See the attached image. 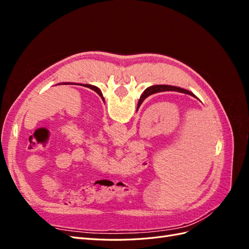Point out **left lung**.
Listing matches in <instances>:
<instances>
[{"instance_id": "1", "label": "left lung", "mask_w": 249, "mask_h": 249, "mask_svg": "<svg viewBox=\"0 0 249 249\" xmlns=\"http://www.w3.org/2000/svg\"><path fill=\"white\" fill-rule=\"evenodd\" d=\"M59 85H77V84H74V83H70V82H66V83H60ZM83 86H85V87H87V88H90V89H92V90H94V91L99 94L101 97H102V100L105 102V99H104V96H103V93H102V91L101 90L97 88L96 86H93V85H90V84H83Z\"/></svg>"}]
</instances>
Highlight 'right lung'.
I'll list each match as a JSON object with an SVG mask.
<instances>
[{
	"mask_svg": "<svg viewBox=\"0 0 249 249\" xmlns=\"http://www.w3.org/2000/svg\"><path fill=\"white\" fill-rule=\"evenodd\" d=\"M164 91H177V92H180V93H185V94H189L193 97H196V95L193 94L189 90H186L184 88H180L178 86H170V85H154V86H150L148 88H146L144 90V92H143L140 96V100L138 102V106L140 107V105L143 103L146 97H148L149 95L158 93V92H164ZM197 99V97H196Z\"/></svg>",
	"mask_w": 249,
	"mask_h": 249,
	"instance_id": "add662e5",
	"label": "right lung"
}]
</instances>
